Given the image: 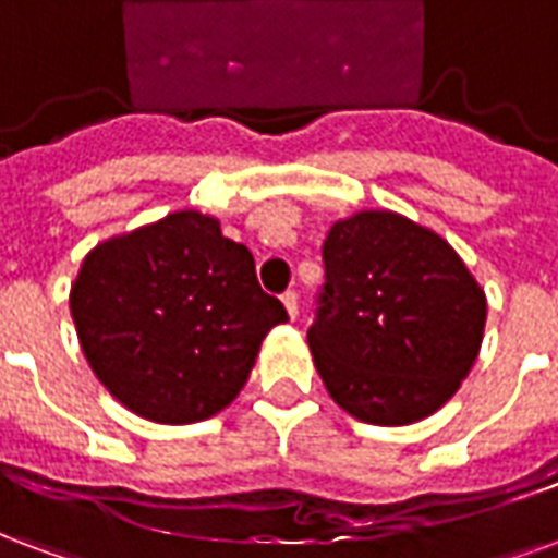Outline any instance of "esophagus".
<instances>
[{
  "mask_svg": "<svg viewBox=\"0 0 558 558\" xmlns=\"http://www.w3.org/2000/svg\"><path fill=\"white\" fill-rule=\"evenodd\" d=\"M280 301H283L287 313H290L292 319H295V313H299V295H295V290L283 292V295H280Z\"/></svg>",
  "mask_w": 558,
  "mask_h": 558,
  "instance_id": "obj_1",
  "label": "esophagus"
}]
</instances>
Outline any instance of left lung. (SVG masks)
I'll list each match as a JSON object with an SVG mask.
<instances>
[{"label": "left lung", "instance_id": "8db88e82", "mask_svg": "<svg viewBox=\"0 0 558 558\" xmlns=\"http://www.w3.org/2000/svg\"><path fill=\"white\" fill-rule=\"evenodd\" d=\"M322 259L307 342L333 402L373 426H408L447 405L476 363L488 313L447 239L363 209L328 230Z\"/></svg>", "mask_w": 558, "mask_h": 558}]
</instances>
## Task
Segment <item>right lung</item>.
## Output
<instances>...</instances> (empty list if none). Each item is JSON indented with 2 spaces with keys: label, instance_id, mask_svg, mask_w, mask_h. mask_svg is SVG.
I'll return each mask as SVG.
<instances>
[{
  "label": "right lung",
  "instance_id": "obj_1",
  "mask_svg": "<svg viewBox=\"0 0 558 558\" xmlns=\"http://www.w3.org/2000/svg\"><path fill=\"white\" fill-rule=\"evenodd\" d=\"M70 316L102 387L168 426L230 405L266 333L287 322L259 290L251 251L195 209L94 247L70 287Z\"/></svg>",
  "mask_w": 558,
  "mask_h": 558
}]
</instances>
